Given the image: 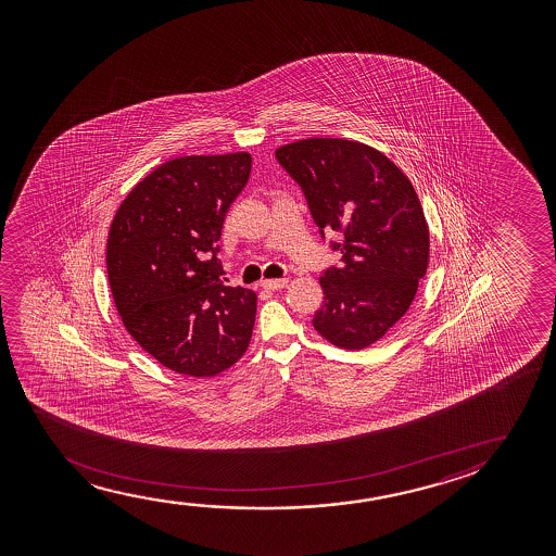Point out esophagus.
<instances>
[{"label":"esophagus","instance_id":"obj_1","mask_svg":"<svg viewBox=\"0 0 556 556\" xmlns=\"http://www.w3.org/2000/svg\"><path fill=\"white\" fill-rule=\"evenodd\" d=\"M287 282L289 279H266V281H262V287L267 290H281L287 287Z\"/></svg>","mask_w":556,"mask_h":556}]
</instances>
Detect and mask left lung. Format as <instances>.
Wrapping results in <instances>:
<instances>
[{"label": "left lung", "mask_w": 556, "mask_h": 556, "mask_svg": "<svg viewBox=\"0 0 556 556\" xmlns=\"http://www.w3.org/2000/svg\"><path fill=\"white\" fill-rule=\"evenodd\" d=\"M275 157L304 191L313 220L340 231L342 266L320 275L313 327L342 350H365L408 312L429 264V226L408 176L372 146L305 138Z\"/></svg>", "instance_id": "obj_1"}]
</instances>
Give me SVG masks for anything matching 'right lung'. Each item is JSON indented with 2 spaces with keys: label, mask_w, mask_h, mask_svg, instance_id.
Segmentation results:
<instances>
[{
  "label": "right lung",
  "mask_w": 556,
  "mask_h": 556,
  "mask_svg": "<svg viewBox=\"0 0 556 556\" xmlns=\"http://www.w3.org/2000/svg\"><path fill=\"white\" fill-rule=\"evenodd\" d=\"M251 167L247 152L167 161L123 199L108 231V281L123 325L184 376L213 378L251 343L256 294L226 287L216 260L224 218Z\"/></svg>",
  "instance_id": "right-lung-1"
}]
</instances>
